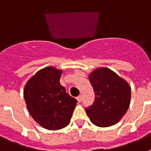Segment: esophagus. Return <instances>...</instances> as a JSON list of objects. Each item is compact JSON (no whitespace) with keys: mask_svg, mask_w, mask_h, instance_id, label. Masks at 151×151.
I'll return each mask as SVG.
<instances>
[{"mask_svg":"<svg viewBox=\"0 0 151 151\" xmlns=\"http://www.w3.org/2000/svg\"><path fill=\"white\" fill-rule=\"evenodd\" d=\"M76 99H77V101H78V102H81V101H82V96L81 95H79V96H78V97H76Z\"/></svg>","mask_w":151,"mask_h":151,"instance_id":"obj_1","label":"esophagus"}]
</instances>
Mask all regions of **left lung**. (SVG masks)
I'll return each mask as SVG.
<instances>
[{
	"instance_id": "left-lung-1",
	"label": "left lung",
	"mask_w": 151,
	"mask_h": 151,
	"mask_svg": "<svg viewBox=\"0 0 151 151\" xmlns=\"http://www.w3.org/2000/svg\"><path fill=\"white\" fill-rule=\"evenodd\" d=\"M94 91L93 105L85 109L91 122L109 127L120 120L130 105L131 88L125 80L108 68H98L89 75Z\"/></svg>"
}]
</instances>
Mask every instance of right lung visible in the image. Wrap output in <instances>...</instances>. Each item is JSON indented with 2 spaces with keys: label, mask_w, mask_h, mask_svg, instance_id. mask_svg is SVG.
<instances>
[{
  "label": "right lung",
  "mask_w": 151,
  "mask_h": 151,
  "mask_svg": "<svg viewBox=\"0 0 151 151\" xmlns=\"http://www.w3.org/2000/svg\"><path fill=\"white\" fill-rule=\"evenodd\" d=\"M63 71L52 66L35 73L24 88V98L31 116L48 130L69 125L77 101L60 83Z\"/></svg>",
  "instance_id": "add662e5"
}]
</instances>
